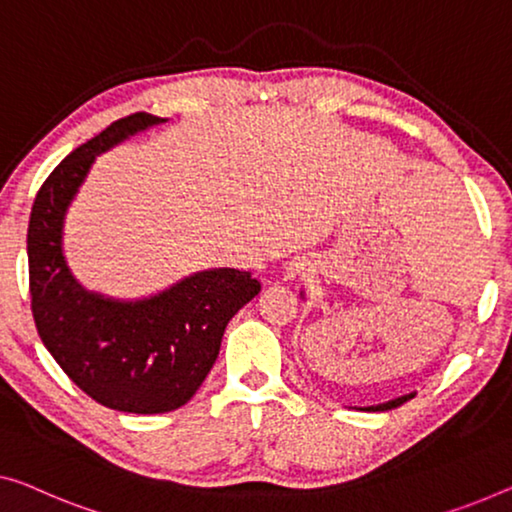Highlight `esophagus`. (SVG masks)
I'll return each mask as SVG.
<instances>
[{"label": "esophagus", "mask_w": 512, "mask_h": 512, "mask_svg": "<svg viewBox=\"0 0 512 512\" xmlns=\"http://www.w3.org/2000/svg\"><path fill=\"white\" fill-rule=\"evenodd\" d=\"M294 276H296V273H294V271H289V273H287V278H294Z\"/></svg>", "instance_id": "34e87169"}]
</instances>
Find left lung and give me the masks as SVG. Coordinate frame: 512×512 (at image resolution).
I'll list each match as a JSON object with an SVG mask.
<instances>
[{
    "label": "left lung",
    "mask_w": 512,
    "mask_h": 512,
    "mask_svg": "<svg viewBox=\"0 0 512 512\" xmlns=\"http://www.w3.org/2000/svg\"><path fill=\"white\" fill-rule=\"evenodd\" d=\"M301 296H303V292H301ZM416 395V391L414 393H407V395H400V398H393V400H388V402H381V404H375V407H363V411H388V409H395V407H400V404H404L407 400H411Z\"/></svg>",
    "instance_id": "1"
}]
</instances>
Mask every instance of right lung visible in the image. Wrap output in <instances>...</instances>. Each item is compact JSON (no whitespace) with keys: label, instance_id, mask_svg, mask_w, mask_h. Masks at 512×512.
Returning a JSON list of instances; mask_svg holds the SVG:
<instances>
[{"label":"right lung","instance_id":"right-lung-1","mask_svg":"<svg viewBox=\"0 0 512 512\" xmlns=\"http://www.w3.org/2000/svg\"><path fill=\"white\" fill-rule=\"evenodd\" d=\"M165 121L135 112L71 151L38 190L27 230L29 294L45 349L91 400L126 414H165L193 398L225 326L262 289L250 271L225 266L124 301L89 292L68 269L66 211L96 156Z\"/></svg>","mask_w":512,"mask_h":512}]
</instances>
